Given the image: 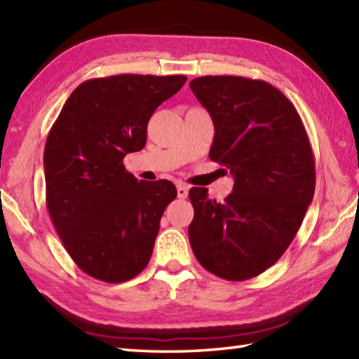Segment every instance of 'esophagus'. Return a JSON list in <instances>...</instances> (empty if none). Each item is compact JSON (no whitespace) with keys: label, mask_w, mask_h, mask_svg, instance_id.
I'll return each mask as SVG.
<instances>
[{"label":"esophagus","mask_w":359,"mask_h":359,"mask_svg":"<svg viewBox=\"0 0 359 359\" xmlns=\"http://www.w3.org/2000/svg\"><path fill=\"white\" fill-rule=\"evenodd\" d=\"M177 197L179 199H187L188 197V187L185 184L177 185Z\"/></svg>","instance_id":"esophagus-1"}]
</instances>
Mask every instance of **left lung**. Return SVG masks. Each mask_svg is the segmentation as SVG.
Returning a JSON list of instances; mask_svg holds the SVG:
<instances>
[{"label": "left lung", "instance_id": "obj_1", "mask_svg": "<svg viewBox=\"0 0 359 359\" xmlns=\"http://www.w3.org/2000/svg\"><path fill=\"white\" fill-rule=\"evenodd\" d=\"M215 123L212 162L234 177L224 202L189 189V243L205 270L257 276L284 255L315 194V157L292 102L264 80L207 75L189 81Z\"/></svg>", "mask_w": 359, "mask_h": 359}]
</instances>
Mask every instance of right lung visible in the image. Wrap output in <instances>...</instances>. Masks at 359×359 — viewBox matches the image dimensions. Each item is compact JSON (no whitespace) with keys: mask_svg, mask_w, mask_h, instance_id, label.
Returning a JSON list of instances; mask_svg holds the SVG:
<instances>
[{"mask_svg":"<svg viewBox=\"0 0 359 359\" xmlns=\"http://www.w3.org/2000/svg\"><path fill=\"white\" fill-rule=\"evenodd\" d=\"M185 75L120 74L81 83L44 147L46 205L79 269L118 284L144 270L160 219L177 196L170 180H137L123 158L147 144L152 114Z\"/></svg>","mask_w":359,"mask_h":359,"instance_id":"add662e5","label":"right lung"}]
</instances>
